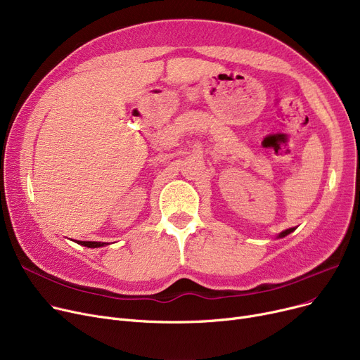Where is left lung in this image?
Instances as JSON below:
<instances>
[{"mask_svg": "<svg viewBox=\"0 0 360 360\" xmlns=\"http://www.w3.org/2000/svg\"><path fill=\"white\" fill-rule=\"evenodd\" d=\"M293 231H295V229H293V228H290V229H288V231H285V232H281V233L278 235V238H285L286 235H289V233H290V232H293Z\"/></svg>", "mask_w": 360, "mask_h": 360, "instance_id": "1", "label": "left lung"}]
</instances>
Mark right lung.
<instances>
[{
  "mask_svg": "<svg viewBox=\"0 0 360 360\" xmlns=\"http://www.w3.org/2000/svg\"><path fill=\"white\" fill-rule=\"evenodd\" d=\"M79 243L83 245V247H87V248H98V247H103V245H105V243H101V242H90V240H80Z\"/></svg>",
  "mask_w": 360,
  "mask_h": 360,
  "instance_id": "add662e5",
  "label": "right lung"
}]
</instances>
